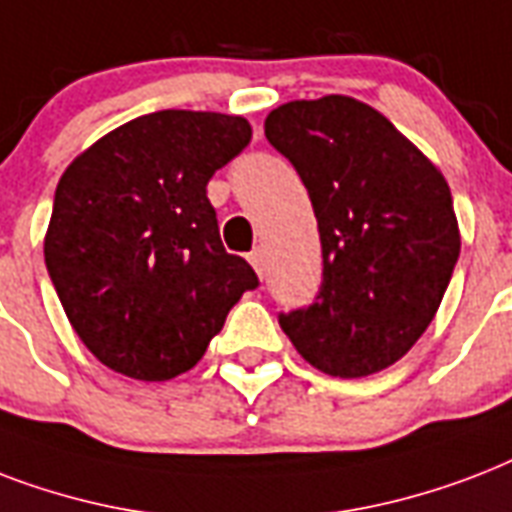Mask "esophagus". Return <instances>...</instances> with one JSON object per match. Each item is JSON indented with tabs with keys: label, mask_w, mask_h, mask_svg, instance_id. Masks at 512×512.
<instances>
[{
	"label": "esophagus",
	"mask_w": 512,
	"mask_h": 512,
	"mask_svg": "<svg viewBox=\"0 0 512 512\" xmlns=\"http://www.w3.org/2000/svg\"><path fill=\"white\" fill-rule=\"evenodd\" d=\"M248 261H251L253 269H256L259 275H264V267H267V256H264V248H253L251 256H248Z\"/></svg>",
	"instance_id": "esophagus-1"
}]
</instances>
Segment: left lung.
Segmentation results:
<instances>
[{
  "instance_id": "8db88e82",
  "label": "left lung",
  "mask_w": 512,
  "mask_h": 512,
  "mask_svg": "<svg viewBox=\"0 0 512 512\" xmlns=\"http://www.w3.org/2000/svg\"><path fill=\"white\" fill-rule=\"evenodd\" d=\"M264 136L307 186L323 251L318 301L280 315V328L328 376L392 366L433 323L459 259L446 178L350 95L277 106Z\"/></svg>"
}]
</instances>
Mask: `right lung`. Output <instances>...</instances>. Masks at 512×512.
<instances>
[{"label":"right lung","mask_w":512,"mask_h":512,"mask_svg":"<svg viewBox=\"0 0 512 512\" xmlns=\"http://www.w3.org/2000/svg\"><path fill=\"white\" fill-rule=\"evenodd\" d=\"M248 141L245 117L165 109L106 133L63 170L47 272L71 328L117 374L165 382L194 368L259 285L224 251L205 192Z\"/></svg>","instance_id":"1"}]
</instances>
